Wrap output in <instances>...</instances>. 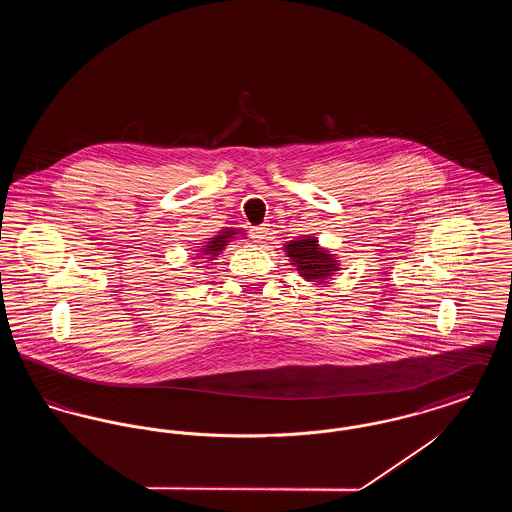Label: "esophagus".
<instances>
[{
    "instance_id": "esophagus-1",
    "label": "esophagus",
    "mask_w": 512,
    "mask_h": 512,
    "mask_svg": "<svg viewBox=\"0 0 512 512\" xmlns=\"http://www.w3.org/2000/svg\"><path fill=\"white\" fill-rule=\"evenodd\" d=\"M267 228L265 226H253L251 230H249V234H251V238L255 240V242H263L265 238H267Z\"/></svg>"
}]
</instances>
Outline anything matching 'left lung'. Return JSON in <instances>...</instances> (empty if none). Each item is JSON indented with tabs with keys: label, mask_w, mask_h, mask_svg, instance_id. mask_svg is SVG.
<instances>
[{
	"label": "left lung",
	"mask_w": 512,
	"mask_h": 512,
	"mask_svg": "<svg viewBox=\"0 0 512 512\" xmlns=\"http://www.w3.org/2000/svg\"><path fill=\"white\" fill-rule=\"evenodd\" d=\"M290 265L297 268L299 276L307 282L322 284L340 270V261L324 247L318 245L315 236H303L284 245Z\"/></svg>",
	"instance_id": "1"
}]
</instances>
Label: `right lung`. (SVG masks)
Instances as JSON below:
<instances>
[{"label":"right lung","mask_w":512,"mask_h":512,"mask_svg":"<svg viewBox=\"0 0 512 512\" xmlns=\"http://www.w3.org/2000/svg\"><path fill=\"white\" fill-rule=\"evenodd\" d=\"M236 234H242V236H244V232L238 230V228H224V230H220L217 236L207 238V242L199 247L197 257H203V259H207V261H213L215 257H219L220 251H222L226 245L230 244L234 238H238Z\"/></svg>","instance_id":"obj_1"}]
</instances>
